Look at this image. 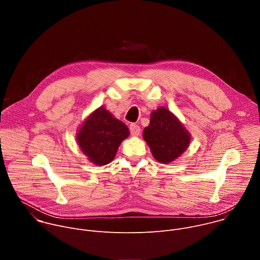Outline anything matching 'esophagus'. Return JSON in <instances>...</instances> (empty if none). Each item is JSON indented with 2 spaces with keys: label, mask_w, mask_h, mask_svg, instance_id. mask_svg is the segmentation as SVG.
Returning a JSON list of instances; mask_svg holds the SVG:
<instances>
[{
  "label": "esophagus",
  "mask_w": 260,
  "mask_h": 260,
  "mask_svg": "<svg viewBox=\"0 0 260 260\" xmlns=\"http://www.w3.org/2000/svg\"><path fill=\"white\" fill-rule=\"evenodd\" d=\"M129 131H131V135L132 136H139L140 135V133H141V128H140V126L138 125V124H136V123H132L131 125H129Z\"/></svg>",
  "instance_id": "esophagus-1"
}]
</instances>
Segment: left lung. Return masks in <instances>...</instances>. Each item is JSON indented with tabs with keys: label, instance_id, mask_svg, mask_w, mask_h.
Instances as JSON below:
<instances>
[{
	"label": "left lung",
	"instance_id": "obj_1",
	"mask_svg": "<svg viewBox=\"0 0 260 260\" xmlns=\"http://www.w3.org/2000/svg\"><path fill=\"white\" fill-rule=\"evenodd\" d=\"M143 138L153 157L161 164L177 159L190 143V135L167 108L159 107L150 116V123L143 131Z\"/></svg>",
	"mask_w": 260,
	"mask_h": 260
}]
</instances>
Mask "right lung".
Wrapping results in <instances>:
<instances>
[{
	"label": "right lung",
	"instance_id": "obj_1",
	"mask_svg": "<svg viewBox=\"0 0 260 260\" xmlns=\"http://www.w3.org/2000/svg\"><path fill=\"white\" fill-rule=\"evenodd\" d=\"M129 131L104 107H100L87 117L77 133L76 139L82 152L96 166L112 161L121 142Z\"/></svg>",
	"mask_w": 260,
	"mask_h": 260
}]
</instances>
